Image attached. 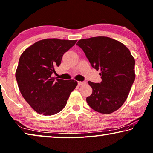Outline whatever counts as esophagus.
Here are the masks:
<instances>
[{"label":"esophagus","mask_w":153,"mask_h":153,"mask_svg":"<svg viewBox=\"0 0 153 153\" xmlns=\"http://www.w3.org/2000/svg\"><path fill=\"white\" fill-rule=\"evenodd\" d=\"M86 84V82L85 81H82V82H77V84H78L79 86H81V85H83V84Z\"/></svg>","instance_id":"obj_1"}]
</instances>
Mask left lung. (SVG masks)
<instances>
[{
    "label": "left lung",
    "instance_id": "obj_1",
    "mask_svg": "<svg viewBox=\"0 0 153 153\" xmlns=\"http://www.w3.org/2000/svg\"><path fill=\"white\" fill-rule=\"evenodd\" d=\"M76 45L92 67L100 70L102 78L100 83L88 82L93 92L86 102L97 112L113 113L126 101L135 81V59L124 45L108 37L82 39Z\"/></svg>",
    "mask_w": 153,
    "mask_h": 153
}]
</instances>
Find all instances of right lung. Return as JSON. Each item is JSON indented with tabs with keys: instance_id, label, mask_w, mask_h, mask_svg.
Returning <instances> with one entry per match:
<instances>
[{
	"instance_id": "right-lung-1",
	"label": "right lung",
	"mask_w": 153,
	"mask_h": 153,
	"mask_svg": "<svg viewBox=\"0 0 153 153\" xmlns=\"http://www.w3.org/2000/svg\"><path fill=\"white\" fill-rule=\"evenodd\" d=\"M77 40L57 38L38 41L20 56L16 72L18 88L24 99L38 113L53 115L65 108L76 87L74 79H56L51 75L60 65L64 53Z\"/></svg>"
}]
</instances>
